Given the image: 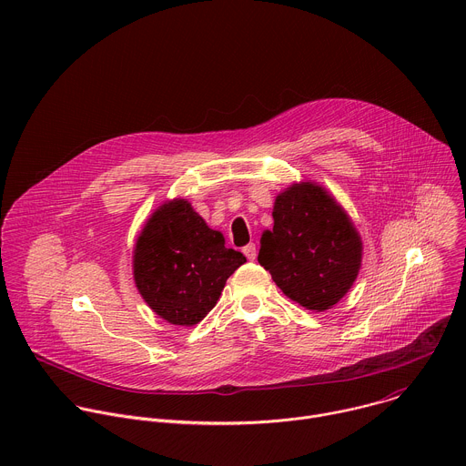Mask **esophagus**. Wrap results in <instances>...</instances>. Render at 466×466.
I'll use <instances>...</instances> for the list:
<instances>
[{
	"label": "esophagus",
	"mask_w": 466,
	"mask_h": 466,
	"mask_svg": "<svg viewBox=\"0 0 466 466\" xmlns=\"http://www.w3.org/2000/svg\"><path fill=\"white\" fill-rule=\"evenodd\" d=\"M243 254L247 256V259H250V261H254L256 259V256H258V250H256V245L254 243H248L247 247H243Z\"/></svg>",
	"instance_id": "34e87169"
}]
</instances>
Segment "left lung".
I'll use <instances>...</instances> for the list:
<instances>
[{"label": "left lung", "instance_id": "obj_1", "mask_svg": "<svg viewBox=\"0 0 466 466\" xmlns=\"http://www.w3.org/2000/svg\"><path fill=\"white\" fill-rule=\"evenodd\" d=\"M273 219L259 239L261 268L302 308H334L361 269L363 243L350 216L326 187L302 180L277 195Z\"/></svg>", "mask_w": 466, "mask_h": 466}]
</instances>
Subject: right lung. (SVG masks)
Here are the masks:
<instances>
[{
    "instance_id": "1",
    "label": "right lung",
    "mask_w": 466,
    "mask_h": 466,
    "mask_svg": "<svg viewBox=\"0 0 466 466\" xmlns=\"http://www.w3.org/2000/svg\"><path fill=\"white\" fill-rule=\"evenodd\" d=\"M247 258L186 198L160 205L146 221L132 252V275L147 306L175 326L201 322L218 304L227 279Z\"/></svg>"
}]
</instances>
